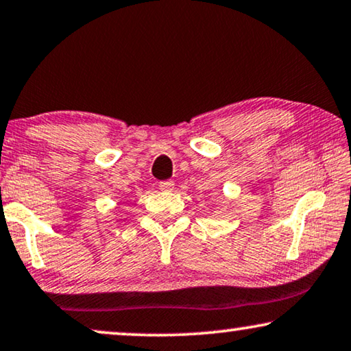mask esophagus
Returning <instances> with one entry per match:
<instances>
[{
    "label": "esophagus",
    "instance_id": "obj_1",
    "mask_svg": "<svg viewBox=\"0 0 351 351\" xmlns=\"http://www.w3.org/2000/svg\"><path fill=\"white\" fill-rule=\"evenodd\" d=\"M159 187H160L162 191H173L175 182L173 181H162L160 184H159Z\"/></svg>",
    "mask_w": 351,
    "mask_h": 351
}]
</instances>
